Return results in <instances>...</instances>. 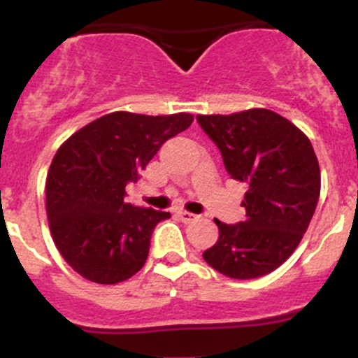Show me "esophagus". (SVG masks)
Returning a JSON list of instances; mask_svg holds the SVG:
<instances>
[{
	"mask_svg": "<svg viewBox=\"0 0 358 358\" xmlns=\"http://www.w3.org/2000/svg\"><path fill=\"white\" fill-rule=\"evenodd\" d=\"M176 216H178V218L182 220L183 223H192V222H196L197 218H199V216L194 215V213H190V211H178V213H176Z\"/></svg>",
	"mask_w": 358,
	"mask_h": 358,
	"instance_id": "34e87169",
	"label": "esophagus"
}]
</instances>
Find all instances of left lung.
<instances>
[{
  "label": "left lung",
  "instance_id": "8db88e82",
  "mask_svg": "<svg viewBox=\"0 0 358 358\" xmlns=\"http://www.w3.org/2000/svg\"><path fill=\"white\" fill-rule=\"evenodd\" d=\"M234 180L246 183V220L218 222L220 237L202 258L232 279L273 272L298 248L320 196V168L308 136L268 109L197 115Z\"/></svg>",
  "mask_w": 358,
  "mask_h": 358
}]
</instances>
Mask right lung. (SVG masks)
Here are the masks:
<instances>
[{"mask_svg":"<svg viewBox=\"0 0 358 358\" xmlns=\"http://www.w3.org/2000/svg\"><path fill=\"white\" fill-rule=\"evenodd\" d=\"M192 121L187 112L117 110L88 122L59 147L46 176V216L59 252L86 280L117 284L145 265L154 227L171 215L126 202V185Z\"/></svg>","mask_w":358,"mask_h":358,"instance_id":"right-lung-1","label":"right lung"}]
</instances>
